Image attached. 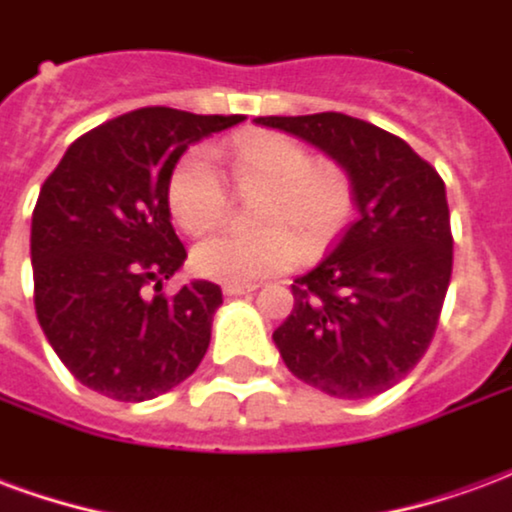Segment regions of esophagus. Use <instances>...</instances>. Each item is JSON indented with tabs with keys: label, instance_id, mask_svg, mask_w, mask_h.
Returning <instances> with one entry per match:
<instances>
[{
	"label": "esophagus",
	"instance_id": "34e87169",
	"mask_svg": "<svg viewBox=\"0 0 512 512\" xmlns=\"http://www.w3.org/2000/svg\"><path fill=\"white\" fill-rule=\"evenodd\" d=\"M255 290V285H238V282H224L222 285V293L224 296H246V293H252Z\"/></svg>",
	"mask_w": 512,
	"mask_h": 512
}]
</instances>
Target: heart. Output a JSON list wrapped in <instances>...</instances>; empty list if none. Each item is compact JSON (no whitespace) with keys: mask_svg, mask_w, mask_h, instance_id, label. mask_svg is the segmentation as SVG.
<instances>
[{"mask_svg":"<svg viewBox=\"0 0 512 512\" xmlns=\"http://www.w3.org/2000/svg\"><path fill=\"white\" fill-rule=\"evenodd\" d=\"M233 183L244 194H266L257 205L260 233H216L194 246L191 263L216 282H257L329 244L343 230L354 202V186L343 167L315 164L307 147L279 134L238 136L222 150ZM169 211L189 233H205L219 222L227 197L211 161L191 153L169 178Z\"/></svg>","mask_w":512,"mask_h":512,"instance_id":"obj_1","label":"heart"}]
</instances>
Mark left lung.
<instances>
[{"instance_id": "obj_1", "label": "left lung", "mask_w": 512, "mask_h": 512, "mask_svg": "<svg viewBox=\"0 0 512 512\" xmlns=\"http://www.w3.org/2000/svg\"><path fill=\"white\" fill-rule=\"evenodd\" d=\"M348 172L359 216L329 255L293 279L274 332L296 378L332 397L386 392L428 351L450 288L452 233L439 172L384 128L340 115L257 117Z\"/></svg>"}]
</instances>
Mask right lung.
I'll return each mask as SVG.
<instances>
[{"mask_svg":"<svg viewBox=\"0 0 512 512\" xmlns=\"http://www.w3.org/2000/svg\"><path fill=\"white\" fill-rule=\"evenodd\" d=\"M241 120L145 106L79 136L43 183L29 238L35 312L62 365L98 395H164L208 351L222 288L194 279L161 293L186 260L167 191L189 145Z\"/></svg>","mask_w":512,"mask_h":512,"instance_id":"right-lung-1","label":"right lung"}]
</instances>
